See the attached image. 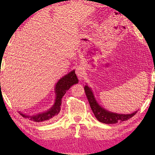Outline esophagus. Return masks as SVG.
<instances>
[{
	"label": "esophagus",
	"mask_w": 155,
	"mask_h": 155,
	"mask_svg": "<svg viewBox=\"0 0 155 155\" xmlns=\"http://www.w3.org/2000/svg\"><path fill=\"white\" fill-rule=\"evenodd\" d=\"M76 74H77V77L79 80L83 79L84 76V71L83 67H79L76 69Z\"/></svg>",
	"instance_id": "obj_1"
}]
</instances>
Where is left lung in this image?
I'll return each mask as SVG.
<instances>
[{"label": "left lung", "mask_w": 155, "mask_h": 155, "mask_svg": "<svg viewBox=\"0 0 155 155\" xmlns=\"http://www.w3.org/2000/svg\"><path fill=\"white\" fill-rule=\"evenodd\" d=\"M84 91L85 93H86L92 111H93L98 121H100L101 123L108 124L122 123L123 121L127 120L131 117H133L138 111L136 110L133 113L126 114L113 113V112L106 110L98 104L97 101L96 100V98L94 97L93 91L87 84L85 85Z\"/></svg>", "instance_id": "8db88e82"}]
</instances>
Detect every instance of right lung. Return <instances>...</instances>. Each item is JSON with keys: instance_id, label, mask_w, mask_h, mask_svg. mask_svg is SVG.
<instances>
[{"instance_id": "1", "label": "right lung", "mask_w": 155, "mask_h": 155, "mask_svg": "<svg viewBox=\"0 0 155 155\" xmlns=\"http://www.w3.org/2000/svg\"><path fill=\"white\" fill-rule=\"evenodd\" d=\"M78 83V80L75 74V71H72L67 74H65L64 77H62L56 84L54 87V93L56 94L54 103L48 110L34 115H27L21 113V111H19L18 113L23 117L28 118L31 120L37 122V123L50 120L57 117V114L60 113L62 97H64L67 91L72 85L77 84Z\"/></svg>"}]
</instances>
